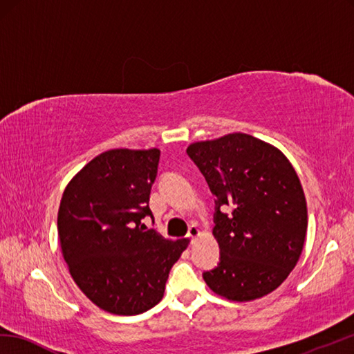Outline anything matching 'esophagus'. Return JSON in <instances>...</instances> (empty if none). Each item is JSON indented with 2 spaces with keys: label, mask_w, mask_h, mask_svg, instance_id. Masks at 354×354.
<instances>
[{
  "label": "esophagus",
  "mask_w": 354,
  "mask_h": 354,
  "mask_svg": "<svg viewBox=\"0 0 354 354\" xmlns=\"http://www.w3.org/2000/svg\"><path fill=\"white\" fill-rule=\"evenodd\" d=\"M201 235V229L197 227L196 225H193V226H190V229H188V234H187V236H188V240L192 241V244L194 243V240L197 236Z\"/></svg>",
  "instance_id": "34e87169"
}]
</instances>
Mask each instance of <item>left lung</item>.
<instances>
[{"label": "left lung", "mask_w": 354, "mask_h": 354, "mask_svg": "<svg viewBox=\"0 0 354 354\" xmlns=\"http://www.w3.org/2000/svg\"><path fill=\"white\" fill-rule=\"evenodd\" d=\"M187 153L217 197L212 235L220 264L203 281L232 301L273 292L297 264L308 229L292 164L276 146L244 133L194 142Z\"/></svg>", "instance_id": "1"}]
</instances>
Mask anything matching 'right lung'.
Segmentation results:
<instances>
[{
  "label": "right lung",
  "mask_w": 354,
  "mask_h": 354,
  "mask_svg": "<svg viewBox=\"0 0 354 354\" xmlns=\"http://www.w3.org/2000/svg\"><path fill=\"white\" fill-rule=\"evenodd\" d=\"M160 149H110L66 185L57 227L78 288L114 315H138L161 301L169 271L188 241L145 231Z\"/></svg>",
  "instance_id": "right-lung-1"
}]
</instances>
